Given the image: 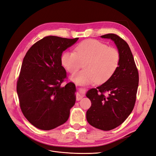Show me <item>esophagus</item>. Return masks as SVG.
Segmentation results:
<instances>
[{"mask_svg":"<svg viewBox=\"0 0 156 156\" xmlns=\"http://www.w3.org/2000/svg\"><path fill=\"white\" fill-rule=\"evenodd\" d=\"M84 97V94L82 93H79L77 96V100H80L82 98Z\"/></svg>","mask_w":156,"mask_h":156,"instance_id":"obj_1","label":"esophagus"}]
</instances>
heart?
Returning a JSON list of instances; mask_svg holds the SVG:
<instances>
[{"instance_id":"1","label":"heart","mask_w":156,"mask_h":156,"mask_svg":"<svg viewBox=\"0 0 156 156\" xmlns=\"http://www.w3.org/2000/svg\"><path fill=\"white\" fill-rule=\"evenodd\" d=\"M119 61V51L95 40L83 41L75 47V53L66 51L61 56L62 66L70 73L76 72L84 64V69L71 77L81 85L105 82L115 73Z\"/></svg>"}]
</instances>
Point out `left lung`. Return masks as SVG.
Wrapping results in <instances>:
<instances>
[{"instance_id": "1", "label": "left lung", "mask_w": 156, "mask_h": 156, "mask_svg": "<svg viewBox=\"0 0 156 156\" xmlns=\"http://www.w3.org/2000/svg\"><path fill=\"white\" fill-rule=\"evenodd\" d=\"M115 42L120 54L119 66L107 81L86 96L91 101L87 120L96 128L109 131L119 126L133 111L139 85V73L129 47L115 34L101 36Z\"/></svg>"}]
</instances>
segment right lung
I'll use <instances>...</instances> for the list:
<instances>
[{
  "mask_svg": "<svg viewBox=\"0 0 156 156\" xmlns=\"http://www.w3.org/2000/svg\"><path fill=\"white\" fill-rule=\"evenodd\" d=\"M78 39L46 36L33 45L23 58L17 82L19 101L26 119L40 129L51 130L64 124L75 105L74 83L61 87L66 78L61 56Z\"/></svg>",
  "mask_w": 156,
  "mask_h": 156,
  "instance_id": "1",
  "label": "right lung"
}]
</instances>
